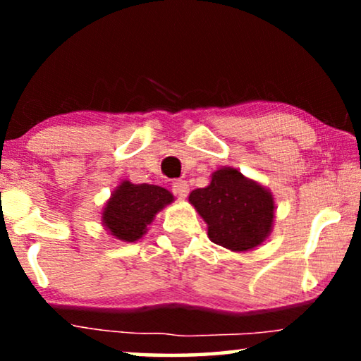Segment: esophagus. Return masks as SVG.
I'll use <instances>...</instances> for the list:
<instances>
[{"mask_svg": "<svg viewBox=\"0 0 361 361\" xmlns=\"http://www.w3.org/2000/svg\"><path fill=\"white\" fill-rule=\"evenodd\" d=\"M172 192H174L179 199H185V197L189 195V184H187L185 180H176L174 184H172Z\"/></svg>", "mask_w": 361, "mask_h": 361, "instance_id": "esophagus-1", "label": "esophagus"}]
</instances>
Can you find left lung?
Here are the masks:
<instances>
[{"instance_id": "left-lung-1", "label": "left lung", "mask_w": 361, "mask_h": 361, "mask_svg": "<svg viewBox=\"0 0 361 361\" xmlns=\"http://www.w3.org/2000/svg\"><path fill=\"white\" fill-rule=\"evenodd\" d=\"M210 184L190 192L189 202L207 224L210 241L235 253H246L268 240L274 226L276 200L261 182L224 166Z\"/></svg>"}]
</instances>
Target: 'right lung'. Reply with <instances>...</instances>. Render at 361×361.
<instances>
[{
  "label": "right lung",
  "instance_id": "1",
  "mask_svg": "<svg viewBox=\"0 0 361 361\" xmlns=\"http://www.w3.org/2000/svg\"><path fill=\"white\" fill-rule=\"evenodd\" d=\"M174 202V195L161 185L133 184L123 179L113 189L110 199L102 209V225L113 238L135 243L147 233L162 209Z\"/></svg>",
  "mask_w": 361,
  "mask_h": 361
}]
</instances>
